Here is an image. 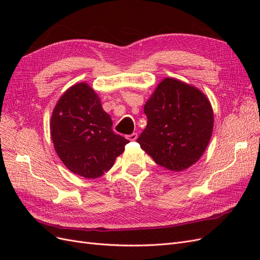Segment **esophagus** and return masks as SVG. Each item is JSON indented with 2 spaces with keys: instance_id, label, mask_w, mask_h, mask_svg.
I'll return each mask as SVG.
<instances>
[{
  "instance_id": "1",
  "label": "esophagus",
  "mask_w": 260,
  "mask_h": 260,
  "mask_svg": "<svg viewBox=\"0 0 260 260\" xmlns=\"http://www.w3.org/2000/svg\"><path fill=\"white\" fill-rule=\"evenodd\" d=\"M127 139L130 140V141H136V140L138 139V133H136V132L131 133V135H129V136L127 137Z\"/></svg>"
}]
</instances>
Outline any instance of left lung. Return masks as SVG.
Returning a JSON list of instances; mask_svg holds the SVG:
<instances>
[{"instance_id":"left-lung-1","label":"left lung","mask_w":260,"mask_h":260,"mask_svg":"<svg viewBox=\"0 0 260 260\" xmlns=\"http://www.w3.org/2000/svg\"><path fill=\"white\" fill-rule=\"evenodd\" d=\"M147 124L138 139L159 166L182 171L198 161L209 143L214 112L195 86L165 78L144 105Z\"/></svg>"}]
</instances>
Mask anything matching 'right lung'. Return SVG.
<instances>
[{
    "label": "right lung",
    "instance_id": "1",
    "mask_svg": "<svg viewBox=\"0 0 260 260\" xmlns=\"http://www.w3.org/2000/svg\"><path fill=\"white\" fill-rule=\"evenodd\" d=\"M112 118L91 86L80 82L59 98L51 117V137L60 160L75 175L96 179L113 167L129 140L116 135Z\"/></svg>",
    "mask_w": 260,
    "mask_h": 260
}]
</instances>
